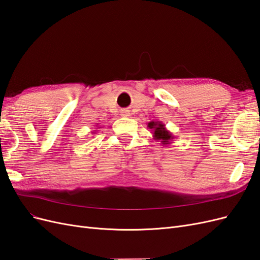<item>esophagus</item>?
Segmentation results:
<instances>
[{"instance_id": "34e87169", "label": "esophagus", "mask_w": 260, "mask_h": 260, "mask_svg": "<svg viewBox=\"0 0 260 260\" xmlns=\"http://www.w3.org/2000/svg\"><path fill=\"white\" fill-rule=\"evenodd\" d=\"M121 115H122L123 117H129V116H130V112L128 111V109H123V111L121 112Z\"/></svg>"}]
</instances>
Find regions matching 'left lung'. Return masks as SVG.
<instances>
[{"label": "left lung", "mask_w": 260, "mask_h": 260, "mask_svg": "<svg viewBox=\"0 0 260 260\" xmlns=\"http://www.w3.org/2000/svg\"><path fill=\"white\" fill-rule=\"evenodd\" d=\"M147 128L151 129L153 133V139L156 141H159L162 146L170 145L175 139V137L172 136V133L166 129V125L161 121H149L147 123Z\"/></svg>", "instance_id": "1"}]
</instances>
